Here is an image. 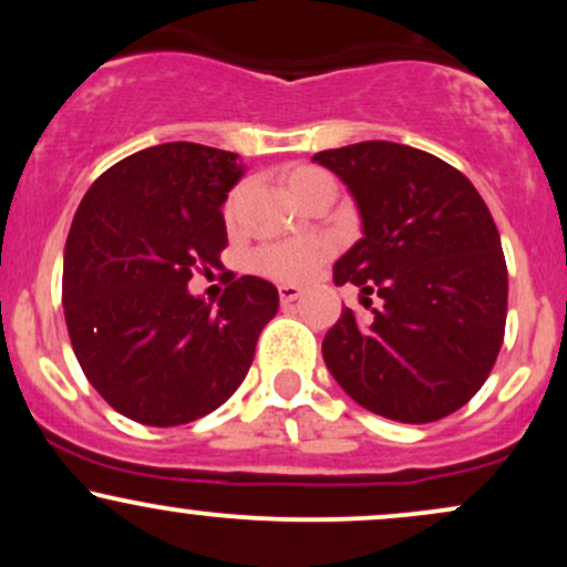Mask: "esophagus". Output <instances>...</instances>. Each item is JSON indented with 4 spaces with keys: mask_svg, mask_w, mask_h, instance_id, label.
Here are the masks:
<instances>
[{
    "mask_svg": "<svg viewBox=\"0 0 567 567\" xmlns=\"http://www.w3.org/2000/svg\"><path fill=\"white\" fill-rule=\"evenodd\" d=\"M301 288L298 285H279V301H282V306H288L292 301H298L301 298Z\"/></svg>",
    "mask_w": 567,
    "mask_h": 567,
    "instance_id": "esophagus-1",
    "label": "esophagus"
}]
</instances>
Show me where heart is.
I'll use <instances>...</instances> for the list:
<instances>
[{"label": "heart", "instance_id": "obj_1", "mask_svg": "<svg viewBox=\"0 0 567 567\" xmlns=\"http://www.w3.org/2000/svg\"><path fill=\"white\" fill-rule=\"evenodd\" d=\"M333 184L330 175L320 171V167L311 165H296L290 171H285V186L296 199H303L311 188ZM234 202L229 199L226 205V216L234 213ZM330 256V243L322 237H309V239H296V243H277V245H266L261 250L252 256V264L256 269L266 277L282 279V282H298V279L309 277L311 271L320 266L324 258Z\"/></svg>", "mask_w": 567, "mask_h": 567}]
</instances>
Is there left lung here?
Wrapping results in <instances>:
<instances>
[{
  "mask_svg": "<svg viewBox=\"0 0 567 567\" xmlns=\"http://www.w3.org/2000/svg\"><path fill=\"white\" fill-rule=\"evenodd\" d=\"M315 162L357 202L362 239L333 282L357 285L370 309L341 311L324 365L370 413L445 419L480 392L504 343L509 279L491 210L464 173L402 143H351Z\"/></svg>",
  "mask_w": 567,
  "mask_h": 567,
  "instance_id": "left-lung-1",
  "label": "left lung"
}]
</instances>
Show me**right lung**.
Instances as JSON below:
<instances>
[{
  "label": "right lung",
  "mask_w": 567,
  "mask_h": 567,
  "mask_svg": "<svg viewBox=\"0 0 567 567\" xmlns=\"http://www.w3.org/2000/svg\"><path fill=\"white\" fill-rule=\"evenodd\" d=\"M243 173L239 154L199 143L143 148L87 188L71 224V347L95 392L138 424L178 426L224 405L277 315L261 277L229 279L218 306L188 292L194 271L220 264V207Z\"/></svg>",
  "instance_id": "obj_1"
}]
</instances>
